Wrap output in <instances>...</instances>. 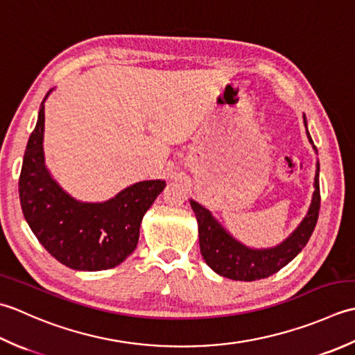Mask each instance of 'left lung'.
<instances>
[{
	"mask_svg": "<svg viewBox=\"0 0 355 355\" xmlns=\"http://www.w3.org/2000/svg\"><path fill=\"white\" fill-rule=\"evenodd\" d=\"M303 124L306 127V136L311 146L317 153V148L308 132L305 114H303ZM319 171L320 164L317 162L313 199H311L305 218L293 230L291 234L271 248H251L239 242L236 237L230 234L227 228H223L222 223L214 218L208 208L190 199V205L198 220L200 254L205 263L219 276L241 282L266 279L286 266L305 248L315 228L320 209Z\"/></svg>",
	"mask_w": 355,
	"mask_h": 355,
	"instance_id": "left-lung-1",
	"label": "left lung"
}]
</instances>
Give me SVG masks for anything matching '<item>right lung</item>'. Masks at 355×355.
Returning <instances> with one entry per match:
<instances>
[{
    "mask_svg": "<svg viewBox=\"0 0 355 355\" xmlns=\"http://www.w3.org/2000/svg\"><path fill=\"white\" fill-rule=\"evenodd\" d=\"M28 137L19 176L24 219L58 262L78 271L114 268L132 254L144 214L164 191L165 180H142L104 202L75 199L46 167L44 103Z\"/></svg>",
    "mask_w": 355,
    "mask_h": 355,
    "instance_id": "right-lung-1",
    "label": "right lung"
}]
</instances>
